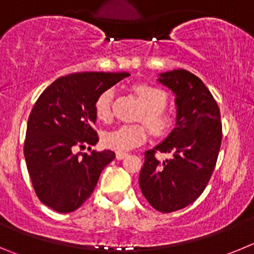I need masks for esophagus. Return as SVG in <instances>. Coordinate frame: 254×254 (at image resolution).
I'll return each instance as SVG.
<instances>
[{"mask_svg": "<svg viewBox=\"0 0 254 254\" xmlns=\"http://www.w3.org/2000/svg\"><path fill=\"white\" fill-rule=\"evenodd\" d=\"M127 155H128V154H126V152H117L116 158L118 159V160H122V159H125Z\"/></svg>", "mask_w": 254, "mask_h": 254, "instance_id": "1", "label": "esophagus"}]
</instances>
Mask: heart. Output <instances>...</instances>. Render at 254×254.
<instances>
[{
    "mask_svg": "<svg viewBox=\"0 0 254 254\" xmlns=\"http://www.w3.org/2000/svg\"><path fill=\"white\" fill-rule=\"evenodd\" d=\"M134 91L143 105L140 118L149 126L154 133H161L169 126V116L164 107L167 104V94L159 87L147 84L134 86ZM113 90L103 91L95 100V113L99 120H108L111 117V104ZM146 131L142 126H121L107 132L103 137V143L108 149L118 152L129 151L146 141Z\"/></svg>",
    "mask_w": 254,
    "mask_h": 254,
    "instance_id": "1",
    "label": "heart"
}]
</instances>
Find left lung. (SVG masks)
<instances>
[{
  "instance_id": "8db88e82",
  "label": "left lung",
  "mask_w": 254,
  "mask_h": 254,
  "mask_svg": "<svg viewBox=\"0 0 254 254\" xmlns=\"http://www.w3.org/2000/svg\"><path fill=\"white\" fill-rule=\"evenodd\" d=\"M158 82L176 96V127L145 152L138 185L150 205L173 212L193 203L207 186L221 145L220 109L206 85L186 69L159 73ZM170 152L160 162L154 151Z\"/></svg>"
}]
</instances>
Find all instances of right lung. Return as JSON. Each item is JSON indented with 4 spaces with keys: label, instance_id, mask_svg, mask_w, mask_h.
<instances>
[{
    "label": "right lung",
    "instance_id": "add662e5",
    "mask_svg": "<svg viewBox=\"0 0 254 254\" xmlns=\"http://www.w3.org/2000/svg\"><path fill=\"white\" fill-rule=\"evenodd\" d=\"M125 72H80L57 78L38 98L26 127L24 156L38 198L57 212H72L93 193L111 150L76 152L99 141L95 100Z\"/></svg>",
    "mask_w": 254,
    "mask_h": 254
}]
</instances>
